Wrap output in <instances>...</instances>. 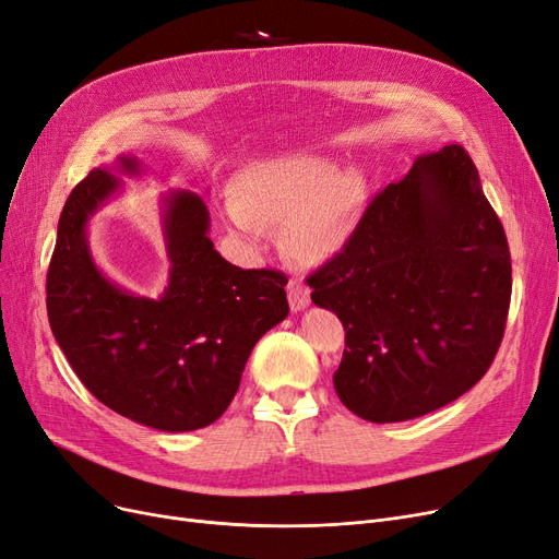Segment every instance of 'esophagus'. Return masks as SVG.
<instances>
[{
	"label": "esophagus",
	"instance_id": "34e87169",
	"mask_svg": "<svg viewBox=\"0 0 559 559\" xmlns=\"http://www.w3.org/2000/svg\"><path fill=\"white\" fill-rule=\"evenodd\" d=\"M287 297H289V308H293L295 312L308 308V304H310L308 287L301 285L299 281H289V285H287Z\"/></svg>",
	"mask_w": 559,
	"mask_h": 559
}]
</instances>
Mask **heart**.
<instances>
[{
	"label": "heart",
	"mask_w": 559,
	"mask_h": 559,
	"mask_svg": "<svg viewBox=\"0 0 559 559\" xmlns=\"http://www.w3.org/2000/svg\"><path fill=\"white\" fill-rule=\"evenodd\" d=\"M362 199L366 180L354 168L335 171L329 159L289 155L249 166L226 201V216L251 245H262L270 222L287 224L289 251L322 262L349 241Z\"/></svg>",
	"instance_id": "heart-1"
}]
</instances>
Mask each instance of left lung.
Segmentation results:
<instances>
[{"label": "left lung", "instance_id": "obj_1", "mask_svg": "<svg viewBox=\"0 0 559 559\" xmlns=\"http://www.w3.org/2000/svg\"><path fill=\"white\" fill-rule=\"evenodd\" d=\"M308 285L345 326L333 385L358 418H420L471 391L500 347L512 260L468 153L420 155Z\"/></svg>", "mask_w": 559, "mask_h": 559}]
</instances>
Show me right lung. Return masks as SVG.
<instances>
[{"instance_id":"obj_1","label":"right lung","mask_w":559,"mask_h":559,"mask_svg":"<svg viewBox=\"0 0 559 559\" xmlns=\"http://www.w3.org/2000/svg\"><path fill=\"white\" fill-rule=\"evenodd\" d=\"M134 155L93 171L70 191L47 272V318L80 381L116 414L159 431L212 425L233 402L258 340L289 312L287 278L239 270L214 249L199 193L162 199L168 283L157 299L111 283L88 247V222Z\"/></svg>"}]
</instances>
